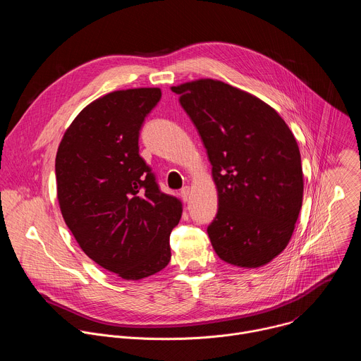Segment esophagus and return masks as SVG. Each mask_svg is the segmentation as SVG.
Instances as JSON below:
<instances>
[{"instance_id": "1", "label": "esophagus", "mask_w": 361, "mask_h": 361, "mask_svg": "<svg viewBox=\"0 0 361 361\" xmlns=\"http://www.w3.org/2000/svg\"><path fill=\"white\" fill-rule=\"evenodd\" d=\"M180 195H181V198H183V201H184V202H187V201L190 200V195H191V190H190V187H188V185L183 187V188H181V191H180Z\"/></svg>"}]
</instances>
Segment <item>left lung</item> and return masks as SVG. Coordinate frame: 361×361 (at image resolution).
I'll return each instance as SVG.
<instances>
[{"label":"left lung","instance_id":"8db88e82","mask_svg":"<svg viewBox=\"0 0 361 361\" xmlns=\"http://www.w3.org/2000/svg\"><path fill=\"white\" fill-rule=\"evenodd\" d=\"M213 166L219 212L207 227L220 259L255 269L288 244L302 202L297 141L260 98L217 80L177 87Z\"/></svg>","mask_w":361,"mask_h":361}]
</instances>
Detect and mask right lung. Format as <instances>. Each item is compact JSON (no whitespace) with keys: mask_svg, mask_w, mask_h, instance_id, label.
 <instances>
[{"mask_svg":"<svg viewBox=\"0 0 361 361\" xmlns=\"http://www.w3.org/2000/svg\"><path fill=\"white\" fill-rule=\"evenodd\" d=\"M160 98V88H131L92 101L64 133L56 157L67 227L92 262L124 280L170 263V234L183 213L138 152L142 123Z\"/></svg>","mask_w":361,"mask_h":361,"instance_id":"1","label":"right lung"}]
</instances>
